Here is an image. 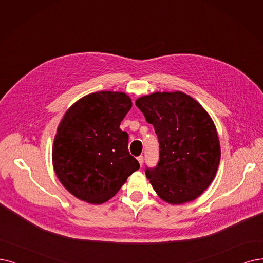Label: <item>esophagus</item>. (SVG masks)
Segmentation results:
<instances>
[{"label": "esophagus", "instance_id": "34e87169", "mask_svg": "<svg viewBox=\"0 0 263 263\" xmlns=\"http://www.w3.org/2000/svg\"><path fill=\"white\" fill-rule=\"evenodd\" d=\"M137 160H138V162H139L140 166H142V164H143V161H144V157H143L142 155H140V156H138V157H137Z\"/></svg>", "mask_w": 263, "mask_h": 263}]
</instances>
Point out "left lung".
Listing matches in <instances>:
<instances>
[{
	"label": "left lung",
	"mask_w": 263,
	"mask_h": 263,
	"mask_svg": "<svg viewBox=\"0 0 263 263\" xmlns=\"http://www.w3.org/2000/svg\"><path fill=\"white\" fill-rule=\"evenodd\" d=\"M160 143L155 167L145 175L163 201L183 204L201 195L216 176L220 143L213 120L181 91L154 92L136 100Z\"/></svg>",
	"instance_id": "1"
}]
</instances>
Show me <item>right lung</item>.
Returning a JSON list of instances; mask_svg holds the SVG:
<instances>
[{"instance_id":"1","label":"right lung","mask_w":263,"mask_h":263,"mask_svg":"<svg viewBox=\"0 0 263 263\" xmlns=\"http://www.w3.org/2000/svg\"><path fill=\"white\" fill-rule=\"evenodd\" d=\"M130 108L126 93L98 91L77 101L61 120L52 164L60 182L82 201H109L139 170L128 151V134L120 128Z\"/></svg>"}]
</instances>
